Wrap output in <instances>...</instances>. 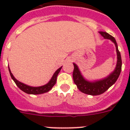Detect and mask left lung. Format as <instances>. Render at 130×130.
Here are the masks:
<instances>
[{
  "instance_id": "8db88e82",
  "label": "left lung",
  "mask_w": 130,
  "mask_h": 130,
  "mask_svg": "<svg viewBox=\"0 0 130 130\" xmlns=\"http://www.w3.org/2000/svg\"><path fill=\"white\" fill-rule=\"evenodd\" d=\"M99 33L104 38L110 40L115 45L117 55V62L114 71L111 72L109 75L105 78H103L100 80L89 81L84 77L81 71L78 68L77 65L75 63H73L74 66V70L73 72V82L81 92L88 95H92V96L102 94L105 92L108 88H110L112 85H114L120 75L122 69L121 55L119 51L118 45H117L115 38L107 33L106 32L100 31Z\"/></svg>"
}]
</instances>
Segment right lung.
I'll use <instances>...</instances> for the list:
<instances>
[{
  "label": "right lung",
  "instance_id": "add662e5",
  "mask_svg": "<svg viewBox=\"0 0 130 130\" xmlns=\"http://www.w3.org/2000/svg\"><path fill=\"white\" fill-rule=\"evenodd\" d=\"M62 67L59 68L54 73L51 79H50V81H49L47 83L45 84V85H44L43 86H40V87H31V86L27 85L26 84L20 82V81L17 80V79L14 77L13 74L11 73V70H10V69L9 67L8 69L11 79H13V81L15 82V83L16 84V85L18 86L22 91L26 93V94H43V93L49 92V90H51V88L53 87V86L55 85V84H56L57 76H58V74L59 73Z\"/></svg>",
  "mask_w": 130,
  "mask_h": 130
}]
</instances>
